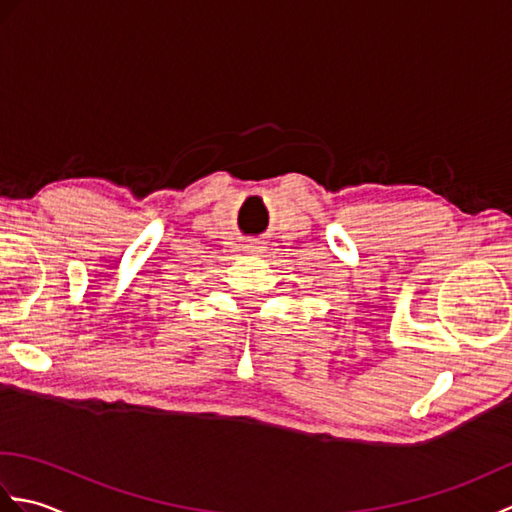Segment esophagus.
<instances>
[{"label": "esophagus", "mask_w": 512, "mask_h": 512, "mask_svg": "<svg viewBox=\"0 0 512 512\" xmlns=\"http://www.w3.org/2000/svg\"><path fill=\"white\" fill-rule=\"evenodd\" d=\"M250 250H259V246H248Z\"/></svg>", "instance_id": "obj_1"}]
</instances>
